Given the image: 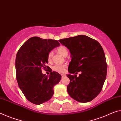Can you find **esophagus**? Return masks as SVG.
Listing matches in <instances>:
<instances>
[{
	"label": "esophagus",
	"mask_w": 121,
	"mask_h": 121,
	"mask_svg": "<svg viewBox=\"0 0 121 121\" xmlns=\"http://www.w3.org/2000/svg\"><path fill=\"white\" fill-rule=\"evenodd\" d=\"M61 76H62V77H64V76H66V75L65 74H62Z\"/></svg>",
	"instance_id": "esophagus-1"
}]
</instances>
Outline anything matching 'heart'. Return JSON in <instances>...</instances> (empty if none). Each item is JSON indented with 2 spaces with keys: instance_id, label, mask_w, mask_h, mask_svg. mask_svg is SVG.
Returning <instances> with one entry per match:
<instances>
[{
  "instance_id": "b5f03b06",
  "label": "heart",
  "mask_w": 121,
  "mask_h": 121,
  "mask_svg": "<svg viewBox=\"0 0 121 121\" xmlns=\"http://www.w3.org/2000/svg\"><path fill=\"white\" fill-rule=\"evenodd\" d=\"M57 51L58 52V53H60L61 55H62L63 56L65 57L66 56L68 55V49H66V48L64 46H60L58 48H57ZM53 56V52L50 51L49 52V54H48V60L50 61L51 60L52 57ZM65 67L66 65H59V64H56L53 66V70L54 71L58 72L59 73H63L65 71Z\"/></svg>"
}]
</instances>
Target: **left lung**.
<instances>
[{"label":"left lung","mask_w":121,"mask_h":121,"mask_svg":"<svg viewBox=\"0 0 121 121\" xmlns=\"http://www.w3.org/2000/svg\"><path fill=\"white\" fill-rule=\"evenodd\" d=\"M58 41L69 50L71 60L68 67L70 79L67 90L79 102L94 99L100 92L107 76V64L103 48L97 40L85 35L62 39ZM81 72L78 77L72 75Z\"/></svg>","instance_id":"left-lung-1"}]
</instances>
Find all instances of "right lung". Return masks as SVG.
Returning a JSON list of instances; mask_svg holds the SVG:
<instances>
[{
  "instance_id": "add662e5",
  "label": "right lung",
  "mask_w": 121,
  "mask_h": 121,
  "mask_svg": "<svg viewBox=\"0 0 121 121\" xmlns=\"http://www.w3.org/2000/svg\"><path fill=\"white\" fill-rule=\"evenodd\" d=\"M60 44L57 40L31 37L18 50L16 58V78L18 86L27 99L39 105L52 97L53 87L61 79L58 72L52 70L48 77L42 72V68H49L48 54Z\"/></svg>"
}]
</instances>
